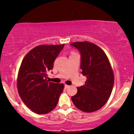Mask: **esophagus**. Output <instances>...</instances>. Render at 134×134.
Segmentation results:
<instances>
[{"label":"esophagus","instance_id":"obj_1","mask_svg":"<svg viewBox=\"0 0 134 134\" xmlns=\"http://www.w3.org/2000/svg\"><path fill=\"white\" fill-rule=\"evenodd\" d=\"M65 88H68L70 87V86L68 85H66H66H65Z\"/></svg>","mask_w":134,"mask_h":134}]
</instances>
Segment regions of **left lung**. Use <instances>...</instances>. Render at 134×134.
<instances>
[{
	"mask_svg": "<svg viewBox=\"0 0 134 134\" xmlns=\"http://www.w3.org/2000/svg\"><path fill=\"white\" fill-rule=\"evenodd\" d=\"M81 55L82 74L87 77L85 84L77 87L71 97L74 105L84 112H93L106 104L114 84V74L109 58L101 48L88 41L71 44Z\"/></svg>",
	"mask_w": 134,
	"mask_h": 134,
	"instance_id": "8db88e82",
	"label": "left lung"
}]
</instances>
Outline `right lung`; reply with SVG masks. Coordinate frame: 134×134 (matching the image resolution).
I'll use <instances>...</instances> for the list:
<instances>
[{"label": "right lung", "instance_id": "obj_1", "mask_svg": "<svg viewBox=\"0 0 134 134\" xmlns=\"http://www.w3.org/2000/svg\"><path fill=\"white\" fill-rule=\"evenodd\" d=\"M64 46H37L22 61L18 74V91L24 103L33 112L46 114L57 105L65 86L47 80V73L53 69L54 60Z\"/></svg>", "mask_w": 134, "mask_h": 134}]
</instances>
